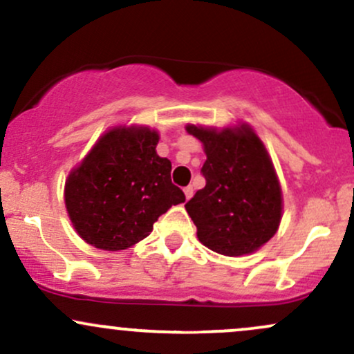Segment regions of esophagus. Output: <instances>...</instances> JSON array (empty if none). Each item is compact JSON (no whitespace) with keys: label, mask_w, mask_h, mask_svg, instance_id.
<instances>
[{"label":"esophagus","mask_w":354,"mask_h":354,"mask_svg":"<svg viewBox=\"0 0 354 354\" xmlns=\"http://www.w3.org/2000/svg\"><path fill=\"white\" fill-rule=\"evenodd\" d=\"M183 191H185V196H186V200H189V198L193 196V186H186V188L183 189Z\"/></svg>","instance_id":"1"}]
</instances>
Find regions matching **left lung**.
<instances>
[{
	"instance_id": "1",
	"label": "left lung",
	"mask_w": 354,
	"mask_h": 354,
	"mask_svg": "<svg viewBox=\"0 0 354 354\" xmlns=\"http://www.w3.org/2000/svg\"><path fill=\"white\" fill-rule=\"evenodd\" d=\"M186 129L206 153V186L185 205L198 238L219 254L253 253L270 241L281 219V188L265 146L250 128Z\"/></svg>"
}]
</instances>
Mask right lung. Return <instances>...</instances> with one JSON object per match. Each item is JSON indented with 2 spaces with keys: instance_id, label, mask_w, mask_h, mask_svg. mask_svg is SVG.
<instances>
[{
  "instance_id": "right-lung-1",
  "label": "right lung",
  "mask_w": 354,
  "mask_h": 354,
  "mask_svg": "<svg viewBox=\"0 0 354 354\" xmlns=\"http://www.w3.org/2000/svg\"><path fill=\"white\" fill-rule=\"evenodd\" d=\"M148 128L111 129L68 176L64 201L73 226L100 250H126L185 193L171 183V161L156 154Z\"/></svg>"
}]
</instances>
